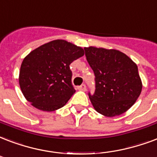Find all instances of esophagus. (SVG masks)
I'll use <instances>...</instances> for the list:
<instances>
[{"mask_svg": "<svg viewBox=\"0 0 157 157\" xmlns=\"http://www.w3.org/2000/svg\"><path fill=\"white\" fill-rule=\"evenodd\" d=\"M79 90H82V91H86V86L85 84H82L81 86H78Z\"/></svg>", "mask_w": 157, "mask_h": 157, "instance_id": "34e87169", "label": "esophagus"}]
</instances>
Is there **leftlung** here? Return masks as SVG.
Wrapping results in <instances>:
<instances>
[{"instance_id":"left-lung-1","label":"left lung","mask_w":157,"mask_h":157,"mask_svg":"<svg viewBox=\"0 0 157 157\" xmlns=\"http://www.w3.org/2000/svg\"><path fill=\"white\" fill-rule=\"evenodd\" d=\"M84 49L95 76L94 93H88L94 109L107 117L126 112L142 91L137 66L118 50L94 47Z\"/></svg>"}]
</instances>
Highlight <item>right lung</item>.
<instances>
[{"instance_id":"right-lung-1","label":"right lung","mask_w":157,"mask_h":157,"mask_svg":"<svg viewBox=\"0 0 157 157\" xmlns=\"http://www.w3.org/2000/svg\"><path fill=\"white\" fill-rule=\"evenodd\" d=\"M84 50L57 39L39 47L23 60L19 82L24 96L40 110L51 112L66 105L75 93L70 64Z\"/></svg>"}]
</instances>
